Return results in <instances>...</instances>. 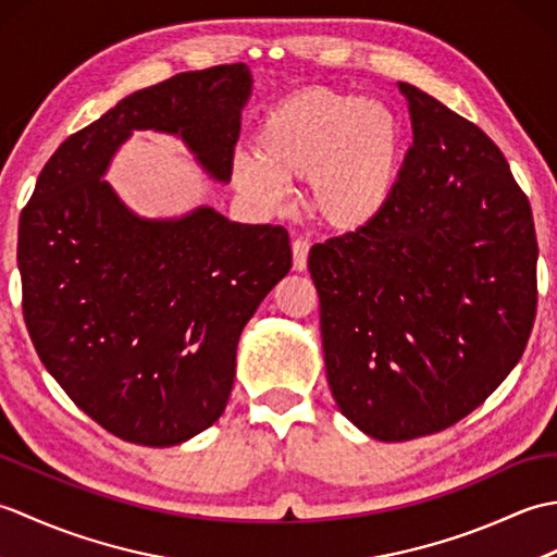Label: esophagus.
Instances as JSON below:
<instances>
[{"instance_id": "1", "label": "esophagus", "mask_w": 557, "mask_h": 557, "mask_svg": "<svg viewBox=\"0 0 557 557\" xmlns=\"http://www.w3.org/2000/svg\"><path fill=\"white\" fill-rule=\"evenodd\" d=\"M292 253H294V270L304 272L306 265H309V242L294 239L292 242Z\"/></svg>"}]
</instances>
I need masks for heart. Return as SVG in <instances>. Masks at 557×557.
<instances>
[{
	"label": "heart",
	"instance_id": "obj_1",
	"mask_svg": "<svg viewBox=\"0 0 557 557\" xmlns=\"http://www.w3.org/2000/svg\"><path fill=\"white\" fill-rule=\"evenodd\" d=\"M401 164V126L387 104L315 86L292 92L260 116L253 160L234 162V182L275 208L285 186L309 182V203L330 227L354 230L387 203Z\"/></svg>",
	"mask_w": 557,
	"mask_h": 557
}]
</instances>
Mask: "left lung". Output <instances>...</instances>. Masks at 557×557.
<instances>
[{
	"label": "left lung",
	"instance_id": "8db88e82",
	"mask_svg": "<svg viewBox=\"0 0 557 557\" xmlns=\"http://www.w3.org/2000/svg\"><path fill=\"white\" fill-rule=\"evenodd\" d=\"M413 144L387 203L315 244L327 383L366 435L455 425L522 359L536 318V230L500 148L429 92L397 83Z\"/></svg>",
	"mask_w": 557,
	"mask_h": 557
}]
</instances>
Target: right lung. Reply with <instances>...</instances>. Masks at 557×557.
<instances>
[{"label":"right lung","instance_id":"obj_1","mask_svg":"<svg viewBox=\"0 0 557 557\" xmlns=\"http://www.w3.org/2000/svg\"><path fill=\"white\" fill-rule=\"evenodd\" d=\"M246 64L186 71L116 102L47 160L18 220L23 321L71 401L126 443L180 445L215 423L236 345L292 268L280 224L212 208L144 220L102 180L134 128L180 134L220 182L232 176Z\"/></svg>","mask_w":557,"mask_h":557}]
</instances>
